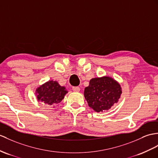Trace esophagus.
I'll list each match as a JSON object with an SVG mask.
<instances>
[{"instance_id": "1", "label": "esophagus", "mask_w": 158, "mask_h": 158, "mask_svg": "<svg viewBox=\"0 0 158 158\" xmlns=\"http://www.w3.org/2000/svg\"><path fill=\"white\" fill-rule=\"evenodd\" d=\"M72 90H74V92H80V88L79 87H78V86H77V87H73V88H72Z\"/></svg>"}]
</instances>
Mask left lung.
Masks as SVG:
<instances>
[{
	"mask_svg": "<svg viewBox=\"0 0 158 158\" xmlns=\"http://www.w3.org/2000/svg\"><path fill=\"white\" fill-rule=\"evenodd\" d=\"M121 94L120 84L108 76L92 78L84 92L88 106L97 113L109 110L118 102Z\"/></svg>",
	"mask_w": 158,
	"mask_h": 158,
	"instance_id": "obj_1",
	"label": "left lung"
}]
</instances>
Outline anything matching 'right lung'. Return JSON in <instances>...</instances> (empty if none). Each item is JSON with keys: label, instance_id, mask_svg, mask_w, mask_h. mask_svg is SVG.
<instances>
[{"label": "right lung", "instance_id": "right-lung-1", "mask_svg": "<svg viewBox=\"0 0 158 158\" xmlns=\"http://www.w3.org/2000/svg\"><path fill=\"white\" fill-rule=\"evenodd\" d=\"M68 92L66 87L60 86L56 80H49L36 88L35 96L39 102L54 108L56 104L62 101Z\"/></svg>", "mask_w": 158, "mask_h": 158}]
</instances>
